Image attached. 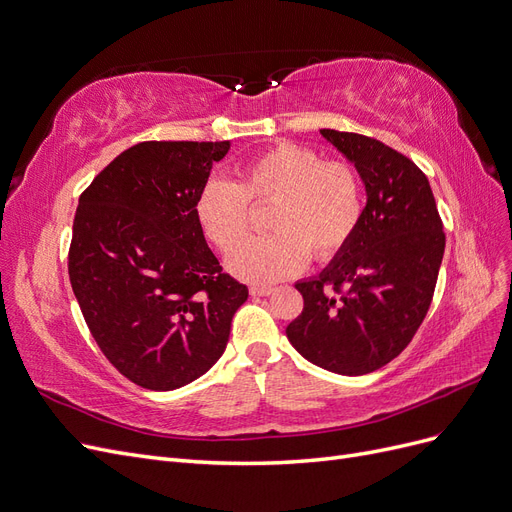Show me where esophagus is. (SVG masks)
<instances>
[{
  "instance_id": "34e87169",
  "label": "esophagus",
  "mask_w": 512,
  "mask_h": 512,
  "mask_svg": "<svg viewBox=\"0 0 512 512\" xmlns=\"http://www.w3.org/2000/svg\"><path fill=\"white\" fill-rule=\"evenodd\" d=\"M272 293H274L272 287H251V295L253 297H268Z\"/></svg>"
}]
</instances>
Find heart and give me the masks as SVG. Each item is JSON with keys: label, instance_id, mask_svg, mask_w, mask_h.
Here are the masks:
<instances>
[{"label": "heart", "instance_id": "heart-1", "mask_svg": "<svg viewBox=\"0 0 512 512\" xmlns=\"http://www.w3.org/2000/svg\"><path fill=\"white\" fill-rule=\"evenodd\" d=\"M274 203L270 237L237 244L248 229L250 207ZM365 189L358 170L318 151L278 143L251 158L240 181L208 179L196 196L194 215L204 238L227 259V270L251 285H270L306 268L307 251L320 261L342 253L363 219Z\"/></svg>", "mask_w": 512, "mask_h": 512}]
</instances>
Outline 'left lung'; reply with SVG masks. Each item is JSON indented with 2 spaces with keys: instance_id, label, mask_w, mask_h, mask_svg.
<instances>
[{
  "instance_id": "8db88e82",
  "label": "left lung",
  "mask_w": 512,
  "mask_h": 512,
  "mask_svg": "<svg viewBox=\"0 0 512 512\" xmlns=\"http://www.w3.org/2000/svg\"><path fill=\"white\" fill-rule=\"evenodd\" d=\"M354 164L367 192L354 238L318 276L295 282L304 312L287 327L306 361L365 375L399 356L430 308L445 232L422 170L382 141L320 130Z\"/></svg>"
}]
</instances>
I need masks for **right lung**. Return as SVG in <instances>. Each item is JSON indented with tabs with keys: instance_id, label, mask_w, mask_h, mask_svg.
<instances>
[{
	"instance_id": "obj_1",
	"label": "right lung",
	"mask_w": 512,
	"mask_h": 512,
	"mask_svg": "<svg viewBox=\"0 0 512 512\" xmlns=\"http://www.w3.org/2000/svg\"><path fill=\"white\" fill-rule=\"evenodd\" d=\"M230 141H145L80 196L69 280L109 363L147 390L198 380L223 354L249 289L221 272L194 204Z\"/></svg>"
}]
</instances>
